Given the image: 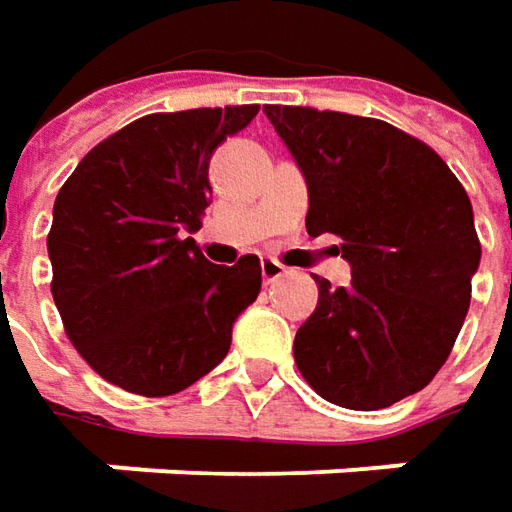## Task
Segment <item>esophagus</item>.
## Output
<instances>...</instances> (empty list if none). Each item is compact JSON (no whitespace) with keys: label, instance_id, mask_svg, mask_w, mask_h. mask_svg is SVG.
<instances>
[{"label":"esophagus","instance_id":"1","mask_svg":"<svg viewBox=\"0 0 512 512\" xmlns=\"http://www.w3.org/2000/svg\"><path fill=\"white\" fill-rule=\"evenodd\" d=\"M288 270H285V265L282 262H276V259H262V279L265 282H276V279H282Z\"/></svg>","mask_w":512,"mask_h":512}]
</instances>
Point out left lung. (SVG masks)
<instances>
[{
    "label": "left lung",
    "instance_id": "left-lung-1",
    "mask_svg": "<svg viewBox=\"0 0 512 512\" xmlns=\"http://www.w3.org/2000/svg\"><path fill=\"white\" fill-rule=\"evenodd\" d=\"M308 181L311 236L343 239L351 285L317 279L294 360L334 406L386 409L447 363L464 325L481 242L473 204L444 158L386 120L265 106Z\"/></svg>",
    "mask_w": 512,
    "mask_h": 512
}]
</instances>
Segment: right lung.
I'll list each match as a JSON object with an SVG mask.
<instances>
[{"instance_id": "1", "label": "right lung", "mask_w": 512, "mask_h": 512, "mask_svg": "<svg viewBox=\"0 0 512 512\" xmlns=\"http://www.w3.org/2000/svg\"><path fill=\"white\" fill-rule=\"evenodd\" d=\"M259 106L158 112L100 141L68 175L48 233L65 337L112 386L167 397L213 371L262 291L250 253L210 265L187 233L210 204V155Z\"/></svg>"}]
</instances>
